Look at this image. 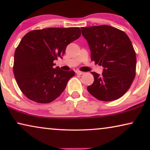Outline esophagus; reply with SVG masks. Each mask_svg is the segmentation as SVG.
<instances>
[{"mask_svg": "<svg viewBox=\"0 0 150 150\" xmlns=\"http://www.w3.org/2000/svg\"><path fill=\"white\" fill-rule=\"evenodd\" d=\"M76 74L78 75H83L84 72H83V71H76Z\"/></svg>", "mask_w": 150, "mask_h": 150, "instance_id": "1", "label": "esophagus"}]
</instances>
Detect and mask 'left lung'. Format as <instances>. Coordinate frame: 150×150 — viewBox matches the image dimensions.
<instances>
[{
  "label": "left lung",
  "instance_id": "1",
  "mask_svg": "<svg viewBox=\"0 0 150 150\" xmlns=\"http://www.w3.org/2000/svg\"><path fill=\"white\" fill-rule=\"evenodd\" d=\"M81 30L91 61L104 67L101 75L92 71L94 82L87 91L102 101L119 99L135 77L137 58L130 40L124 31L108 25L82 27Z\"/></svg>",
  "mask_w": 150,
  "mask_h": 150
}]
</instances>
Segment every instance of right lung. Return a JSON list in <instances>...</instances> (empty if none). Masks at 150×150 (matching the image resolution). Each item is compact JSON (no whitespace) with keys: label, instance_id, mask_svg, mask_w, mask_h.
<instances>
[{"label":"right lung","instance_id":"obj_1","mask_svg":"<svg viewBox=\"0 0 150 150\" xmlns=\"http://www.w3.org/2000/svg\"><path fill=\"white\" fill-rule=\"evenodd\" d=\"M79 27L48 28L26 33L16 49L13 74L18 87L28 99L38 103L54 101L75 74L54 68L66 47L81 36Z\"/></svg>","mask_w":150,"mask_h":150}]
</instances>
